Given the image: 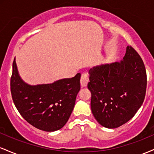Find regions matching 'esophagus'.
Masks as SVG:
<instances>
[{"mask_svg":"<svg viewBox=\"0 0 154 154\" xmlns=\"http://www.w3.org/2000/svg\"><path fill=\"white\" fill-rule=\"evenodd\" d=\"M88 81H89V79H88V74H86V73L82 74V76H81V79H80L81 87L82 88L86 87V86L88 85Z\"/></svg>","mask_w":154,"mask_h":154,"instance_id":"34e87169","label":"esophagus"}]
</instances>
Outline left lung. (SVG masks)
<instances>
[{
	"mask_svg": "<svg viewBox=\"0 0 154 154\" xmlns=\"http://www.w3.org/2000/svg\"><path fill=\"white\" fill-rule=\"evenodd\" d=\"M88 88L95 119L104 128L114 129L131 119L142 106L147 77L143 61L131 46L120 62L91 69Z\"/></svg>",
	"mask_w": 154,
	"mask_h": 154,
	"instance_id": "obj_1",
	"label": "left lung"
}]
</instances>
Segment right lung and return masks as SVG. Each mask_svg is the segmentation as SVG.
Here are the masks:
<instances>
[{
	"mask_svg": "<svg viewBox=\"0 0 154 154\" xmlns=\"http://www.w3.org/2000/svg\"><path fill=\"white\" fill-rule=\"evenodd\" d=\"M81 75L50 84H28L21 78L13 62L11 92L17 110L27 122L39 130L54 132L68 121L80 90Z\"/></svg>",
	"mask_w": 154,
	"mask_h": 154,
	"instance_id": "1",
	"label": "right lung"
}]
</instances>
